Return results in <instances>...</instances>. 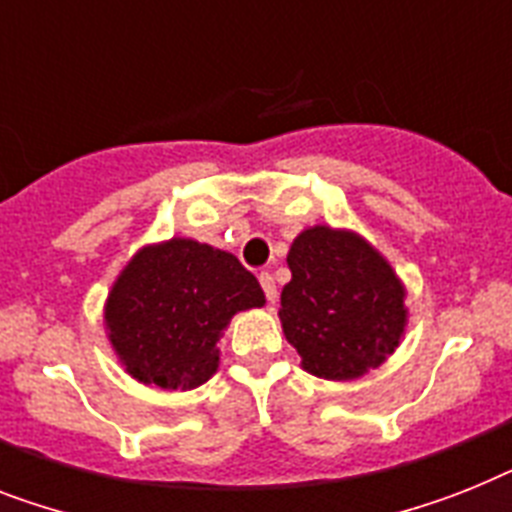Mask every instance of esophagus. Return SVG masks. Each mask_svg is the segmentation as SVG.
<instances>
[{
  "mask_svg": "<svg viewBox=\"0 0 512 512\" xmlns=\"http://www.w3.org/2000/svg\"><path fill=\"white\" fill-rule=\"evenodd\" d=\"M259 282L261 287H264V295H266V301L274 303L277 301V285H274V277L269 272H261L259 274Z\"/></svg>",
  "mask_w": 512,
  "mask_h": 512,
  "instance_id": "34e87169",
  "label": "esophagus"
}]
</instances>
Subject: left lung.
Instances as JSON below:
<instances>
[{"instance_id":"left-lung-1","label":"left lung","mask_w":512,"mask_h":512,"mask_svg":"<svg viewBox=\"0 0 512 512\" xmlns=\"http://www.w3.org/2000/svg\"><path fill=\"white\" fill-rule=\"evenodd\" d=\"M280 322L301 366L350 382L382 366L405 335V285L390 261L353 230L314 225L287 253Z\"/></svg>"}]
</instances>
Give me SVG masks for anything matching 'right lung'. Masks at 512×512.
Segmentation results:
<instances>
[{"instance_id": "add662e5", "label": "right lung", "mask_w": 512, "mask_h": 512, "mask_svg": "<svg viewBox=\"0 0 512 512\" xmlns=\"http://www.w3.org/2000/svg\"><path fill=\"white\" fill-rule=\"evenodd\" d=\"M266 303L232 253L190 238L151 243L125 264L104 303L122 369L162 390H193L219 369V337L238 311Z\"/></svg>"}]
</instances>
